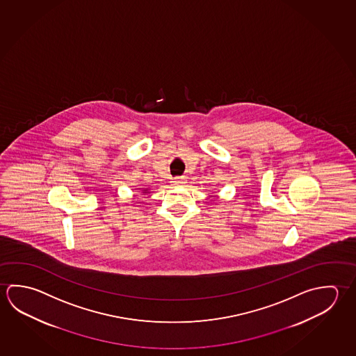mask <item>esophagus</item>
I'll list each match as a JSON object with an SVG mask.
<instances>
[{
	"label": "esophagus",
	"mask_w": 356,
	"mask_h": 356,
	"mask_svg": "<svg viewBox=\"0 0 356 356\" xmlns=\"http://www.w3.org/2000/svg\"><path fill=\"white\" fill-rule=\"evenodd\" d=\"M185 181H186L185 180V177H184V176H180V177H176L174 182L177 184V185H184V184H185Z\"/></svg>",
	"instance_id": "34e87169"
}]
</instances>
